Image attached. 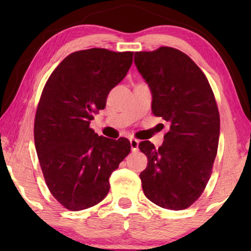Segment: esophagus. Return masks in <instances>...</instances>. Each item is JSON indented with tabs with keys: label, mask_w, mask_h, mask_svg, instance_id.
Masks as SVG:
<instances>
[{
	"label": "esophagus",
	"mask_w": 251,
	"mask_h": 251,
	"mask_svg": "<svg viewBox=\"0 0 251 251\" xmlns=\"http://www.w3.org/2000/svg\"><path fill=\"white\" fill-rule=\"evenodd\" d=\"M130 145H131V150L132 152H136V151H138V145H139V142L135 138H131L130 139Z\"/></svg>",
	"instance_id": "esophagus-1"
}]
</instances>
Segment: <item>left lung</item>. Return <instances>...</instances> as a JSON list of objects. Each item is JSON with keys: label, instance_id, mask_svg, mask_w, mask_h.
<instances>
[{"label": "left lung", "instance_id": "left-lung-1", "mask_svg": "<svg viewBox=\"0 0 251 251\" xmlns=\"http://www.w3.org/2000/svg\"><path fill=\"white\" fill-rule=\"evenodd\" d=\"M135 65L152 94V111L170 123L159 149L139 175L144 194L159 207L183 210L199 199L211 176L219 139V113L210 84L187 54L169 47L135 52Z\"/></svg>", "mask_w": 251, "mask_h": 251}]
</instances>
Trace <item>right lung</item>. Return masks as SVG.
Listing matches in <instances>:
<instances>
[{"label": "right lung", "instance_id": "1", "mask_svg": "<svg viewBox=\"0 0 251 251\" xmlns=\"http://www.w3.org/2000/svg\"><path fill=\"white\" fill-rule=\"evenodd\" d=\"M133 52L76 51L50 75L41 95L34 140L44 179L65 208L83 210L104 200L109 177L130 153V142L98 136L90 121L123 80Z\"/></svg>", "mask_w": 251, "mask_h": 251}]
</instances>
